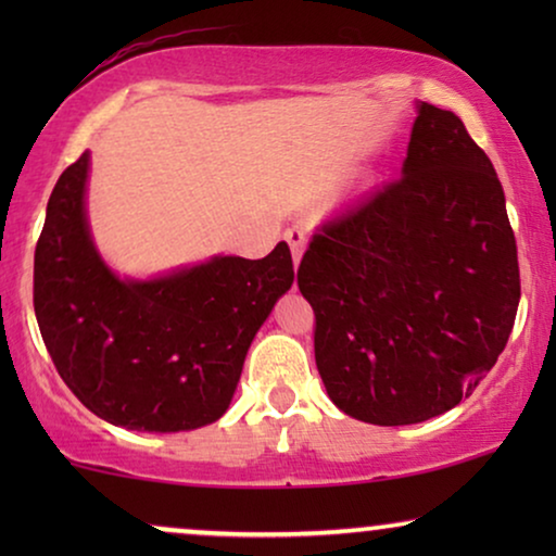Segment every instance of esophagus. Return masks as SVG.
<instances>
[{"instance_id": "1", "label": "esophagus", "mask_w": 556, "mask_h": 556, "mask_svg": "<svg viewBox=\"0 0 556 556\" xmlns=\"http://www.w3.org/2000/svg\"><path fill=\"white\" fill-rule=\"evenodd\" d=\"M283 238H286L288 245H291L293 263L299 265L303 250H306V240H308V238H306V230H303V227H299V225H293V227H288V230L283 232Z\"/></svg>"}]
</instances>
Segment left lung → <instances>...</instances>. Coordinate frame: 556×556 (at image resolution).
<instances>
[{
	"mask_svg": "<svg viewBox=\"0 0 556 556\" xmlns=\"http://www.w3.org/2000/svg\"><path fill=\"white\" fill-rule=\"evenodd\" d=\"M299 288L341 413L413 425L476 390L514 329L521 280L504 189L453 111L417 103L402 177L318 227Z\"/></svg>",
	"mask_w": 556,
	"mask_h": 556,
	"instance_id": "left-lung-1",
	"label": "left lung"
}]
</instances>
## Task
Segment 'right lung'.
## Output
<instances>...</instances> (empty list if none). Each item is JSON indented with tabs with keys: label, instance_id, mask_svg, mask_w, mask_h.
Here are the masks:
<instances>
[{
	"label": "right lung",
	"instance_id": "1",
	"mask_svg": "<svg viewBox=\"0 0 556 556\" xmlns=\"http://www.w3.org/2000/svg\"><path fill=\"white\" fill-rule=\"evenodd\" d=\"M88 151L60 174L35 248V316L58 375L101 420L179 432L230 407L242 362L293 283L278 242L261 261L217 255L154 280H121L86 219Z\"/></svg>",
	"mask_w": 556,
	"mask_h": 556
}]
</instances>
